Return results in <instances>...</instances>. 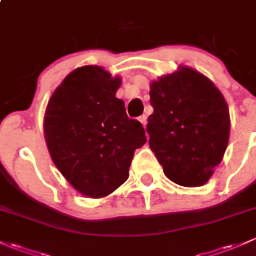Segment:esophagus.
<instances>
[{
  "label": "esophagus",
  "mask_w": 256,
  "mask_h": 256,
  "mask_svg": "<svg viewBox=\"0 0 256 256\" xmlns=\"http://www.w3.org/2000/svg\"><path fill=\"white\" fill-rule=\"evenodd\" d=\"M139 120H140V123H142V124L144 126V128L146 127V116H145V114H142V116H140V117H139Z\"/></svg>",
  "instance_id": "obj_1"
}]
</instances>
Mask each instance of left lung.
Here are the masks:
<instances>
[{
    "label": "left lung",
    "mask_w": 256,
    "mask_h": 256,
    "mask_svg": "<svg viewBox=\"0 0 256 256\" xmlns=\"http://www.w3.org/2000/svg\"><path fill=\"white\" fill-rule=\"evenodd\" d=\"M150 149L167 178L183 186L210 180L230 139V111L212 82L189 67L150 85Z\"/></svg>",
    "instance_id": "1"
}]
</instances>
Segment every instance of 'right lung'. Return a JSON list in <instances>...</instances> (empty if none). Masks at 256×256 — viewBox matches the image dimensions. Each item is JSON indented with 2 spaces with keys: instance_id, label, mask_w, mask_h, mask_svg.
<instances>
[{
  "instance_id": "add662e5",
  "label": "right lung",
  "mask_w": 256,
  "mask_h": 256,
  "mask_svg": "<svg viewBox=\"0 0 256 256\" xmlns=\"http://www.w3.org/2000/svg\"><path fill=\"white\" fill-rule=\"evenodd\" d=\"M120 78L98 66L76 68L54 90L44 132L54 164L74 189L104 198L127 180L134 151L146 142L142 123L116 98Z\"/></svg>"
}]
</instances>
